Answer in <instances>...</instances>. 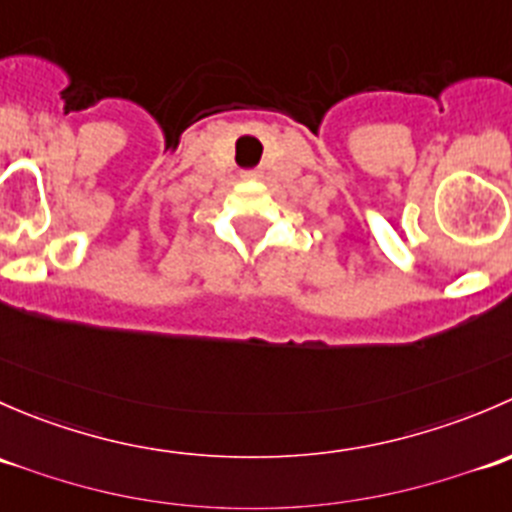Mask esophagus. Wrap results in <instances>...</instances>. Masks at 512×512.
<instances>
[{"label":"esophagus","instance_id":"esophagus-1","mask_svg":"<svg viewBox=\"0 0 512 512\" xmlns=\"http://www.w3.org/2000/svg\"><path fill=\"white\" fill-rule=\"evenodd\" d=\"M245 178H257V173H255V170H247Z\"/></svg>","mask_w":512,"mask_h":512}]
</instances>
